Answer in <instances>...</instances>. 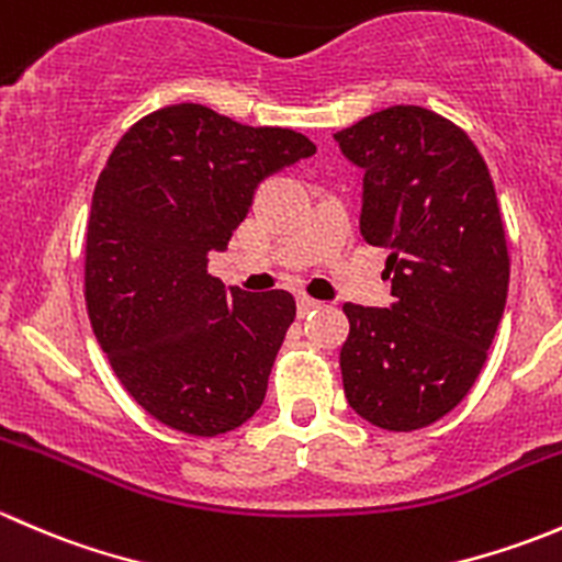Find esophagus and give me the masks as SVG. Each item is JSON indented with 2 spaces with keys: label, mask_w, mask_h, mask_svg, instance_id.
<instances>
[{
  "label": "esophagus",
  "mask_w": 562,
  "mask_h": 562,
  "mask_svg": "<svg viewBox=\"0 0 562 562\" xmlns=\"http://www.w3.org/2000/svg\"><path fill=\"white\" fill-rule=\"evenodd\" d=\"M296 304H299V315H307V313H313V310L321 307V302H315V299H310L307 293H299Z\"/></svg>",
  "instance_id": "1"
}]
</instances>
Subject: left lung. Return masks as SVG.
<instances>
[{
    "instance_id": "1",
    "label": "left lung",
    "mask_w": 562,
    "mask_h": 562,
    "mask_svg": "<svg viewBox=\"0 0 562 562\" xmlns=\"http://www.w3.org/2000/svg\"><path fill=\"white\" fill-rule=\"evenodd\" d=\"M364 171L359 228L386 247L391 307L345 304L348 405L411 432L454 411L479 378L508 296L495 184L468 133L418 105H391L334 133Z\"/></svg>"
}]
</instances>
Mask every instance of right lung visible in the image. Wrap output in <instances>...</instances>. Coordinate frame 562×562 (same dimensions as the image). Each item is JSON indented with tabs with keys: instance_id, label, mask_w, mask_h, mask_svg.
<instances>
[{
	"instance_id": "add662e5",
	"label": "right lung",
	"mask_w": 562,
	"mask_h": 562,
	"mask_svg": "<svg viewBox=\"0 0 562 562\" xmlns=\"http://www.w3.org/2000/svg\"><path fill=\"white\" fill-rule=\"evenodd\" d=\"M315 155L307 135L198 103L135 122L108 157L87 225V310L135 402L214 438L255 416L296 302L209 274L266 176Z\"/></svg>"
}]
</instances>
